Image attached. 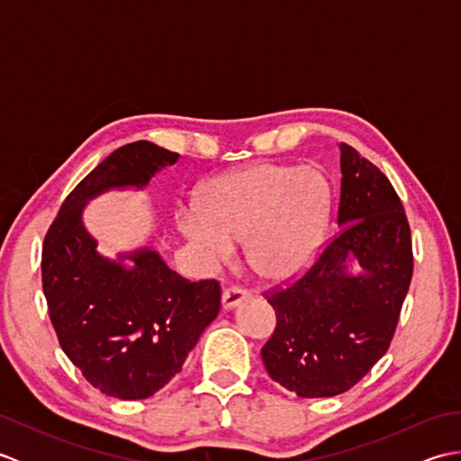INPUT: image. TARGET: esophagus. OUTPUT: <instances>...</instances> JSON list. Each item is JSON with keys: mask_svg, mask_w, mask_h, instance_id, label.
I'll return each mask as SVG.
<instances>
[{"mask_svg": "<svg viewBox=\"0 0 461 461\" xmlns=\"http://www.w3.org/2000/svg\"><path fill=\"white\" fill-rule=\"evenodd\" d=\"M248 297H249L248 289L238 287V285H230L221 293V305H223V309H233V307H238L241 301H246Z\"/></svg>", "mask_w": 461, "mask_h": 461, "instance_id": "1", "label": "esophagus"}]
</instances>
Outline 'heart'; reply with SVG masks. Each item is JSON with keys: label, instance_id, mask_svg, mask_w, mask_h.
I'll list each match as a JSON object with an SVG mask.
<instances>
[{"label": "heart", "instance_id": "1", "mask_svg": "<svg viewBox=\"0 0 461 461\" xmlns=\"http://www.w3.org/2000/svg\"><path fill=\"white\" fill-rule=\"evenodd\" d=\"M330 188L311 166L253 164L205 184L200 205L178 212V225L200 256L218 266L243 240L259 277H293L315 256L325 233Z\"/></svg>", "mask_w": 461, "mask_h": 461}]
</instances>
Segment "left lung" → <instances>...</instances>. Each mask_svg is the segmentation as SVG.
<instances>
[{
	"mask_svg": "<svg viewBox=\"0 0 461 461\" xmlns=\"http://www.w3.org/2000/svg\"><path fill=\"white\" fill-rule=\"evenodd\" d=\"M339 149L340 230L297 279L263 293L277 317L263 365L301 398L347 393L384 357L414 269L393 184L352 146ZM352 258L363 267L358 276L348 273Z\"/></svg>",
	"mask_w": 461,
	"mask_h": 461,
	"instance_id": "left-lung-1",
	"label": "left lung"
}]
</instances>
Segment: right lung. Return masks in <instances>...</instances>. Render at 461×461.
<instances>
[{"instance_id":"add662e5","label":"right lung","mask_w":461,"mask_h":461,"mask_svg":"<svg viewBox=\"0 0 461 461\" xmlns=\"http://www.w3.org/2000/svg\"><path fill=\"white\" fill-rule=\"evenodd\" d=\"M176 160L178 154L146 140L114 150L75 185L45 233L49 319L68 360L106 396L142 400L168 384L220 312L218 281L184 279L149 249L131 253V269L104 259L81 220L93 195L142 188Z\"/></svg>"}]
</instances>
